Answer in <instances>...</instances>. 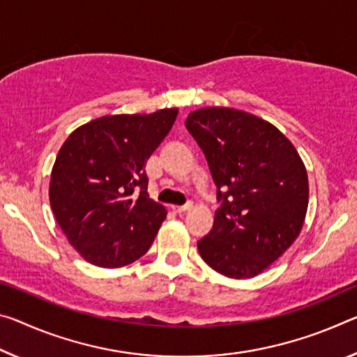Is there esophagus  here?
I'll return each instance as SVG.
<instances>
[{
	"label": "esophagus",
	"instance_id": "obj_1",
	"mask_svg": "<svg viewBox=\"0 0 357 357\" xmlns=\"http://www.w3.org/2000/svg\"><path fill=\"white\" fill-rule=\"evenodd\" d=\"M192 208V202H188L185 205H174L173 209L176 213H184V211H189V209Z\"/></svg>",
	"mask_w": 357,
	"mask_h": 357
}]
</instances>
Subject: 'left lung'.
<instances>
[{
	"instance_id": "obj_1",
	"label": "left lung",
	"mask_w": 357,
	"mask_h": 357,
	"mask_svg": "<svg viewBox=\"0 0 357 357\" xmlns=\"http://www.w3.org/2000/svg\"><path fill=\"white\" fill-rule=\"evenodd\" d=\"M185 128L206 157L220 206L197 243L218 273L243 280L262 273L301 234L308 208L307 169L292 143L257 116L202 107Z\"/></svg>"
}]
</instances>
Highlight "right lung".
<instances>
[{"label":"right lung","mask_w":357,"mask_h":357,"mask_svg":"<svg viewBox=\"0 0 357 357\" xmlns=\"http://www.w3.org/2000/svg\"><path fill=\"white\" fill-rule=\"evenodd\" d=\"M176 116V107L105 116L76 128L61 146L50 176V206L87 262L116 268L148 252L167 209L149 199L146 162Z\"/></svg>","instance_id":"1"}]
</instances>
